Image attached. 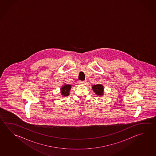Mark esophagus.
I'll return each instance as SVG.
<instances>
[{
	"label": "esophagus",
	"mask_w": 156,
	"mask_h": 156,
	"mask_svg": "<svg viewBox=\"0 0 156 156\" xmlns=\"http://www.w3.org/2000/svg\"><path fill=\"white\" fill-rule=\"evenodd\" d=\"M86 83V81H80L79 82V84L80 85H85Z\"/></svg>",
	"instance_id": "obj_1"
}]
</instances>
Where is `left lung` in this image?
Instances as JSON below:
<instances>
[{
  "label": "left lung",
  "mask_w": 156,
  "mask_h": 156,
  "mask_svg": "<svg viewBox=\"0 0 156 156\" xmlns=\"http://www.w3.org/2000/svg\"><path fill=\"white\" fill-rule=\"evenodd\" d=\"M92 90L94 92V93L96 94L97 95L102 96L103 95V92H104V87L103 85L101 84H97V85H94L92 86Z\"/></svg>",
  "instance_id": "8db88e82"
}]
</instances>
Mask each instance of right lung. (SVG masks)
Returning <instances> with one entry per match:
<instances>
[{
  "label": "right lung",
  "mask_w": 156,
  "mask_h": 156,
  "mask_svg": "<svg viewBox=\"0 0 156 156\" xmlns=\"http://www.w3.org/2000/svg\"><path fill=\"white\" fill-rule=\"evenodd\" d=\"M71 85H64L60 88L61 94L62 96L66 97L69 95V92L71 90Z\"/></svg>",
  "instance_id": "obj_1"
}]
</instances>
